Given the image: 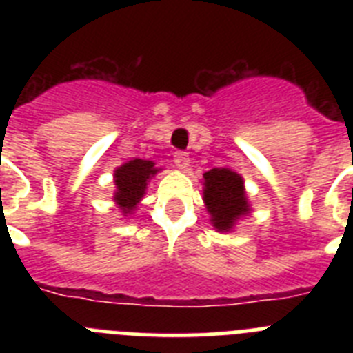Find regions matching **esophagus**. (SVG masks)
<instances>
[{
  "mask_svg": "<svg viewBox=\"0 0 353 353\" xmlns=\"http://www.w3.org/2000/svg\"><path fill=\"white\" fill-rule=\"evenodd\" d=\"M174 166L180 168V170H185L189 166V155L185 152H174V157H173Z\"/></svg>",
  "mask_w": 353,
  "mask_h": 353,
  "instance_id": "1",
  "label": "esophagus"
}]
</instances>
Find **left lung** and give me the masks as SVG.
Instances as JSON below:
<instances>
[{
  "mask_svg": "<svg viewBox=\"0 0 353 353\" xmlns=\"http://www.w3.org/2000/svg\"><path fill=\"white\" fill-rule=\"evenodd\" d=\"M203 201L215 232L230 233L251 214L242 174L232 168H214L203 173Z\"/></svg>",
  "mask_w": 353,
  "mask_h": 353,
  "instance_id": "obj_1",
  "label": "left lung"
}]
</instances>
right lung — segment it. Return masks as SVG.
Masks as SVG:
<instances>
[{"label": "right lung", "instance_id": "obj_1", "mask_svg": "<svg viewBox=\"0 0 353 353\" xmlns=\"http://www.w3.org/2000/svg\"><path fill=\"white\" fill-rule=\"evenodd\" d=\"M161 170L162 168H155L154 161H145V159H132L114 170L113 201L120 208L121 215L127 217L138 210V205L146 194L148 182Z\"/></svg>", "mask_w": 353, "mask_h": 353}]
</instances>
